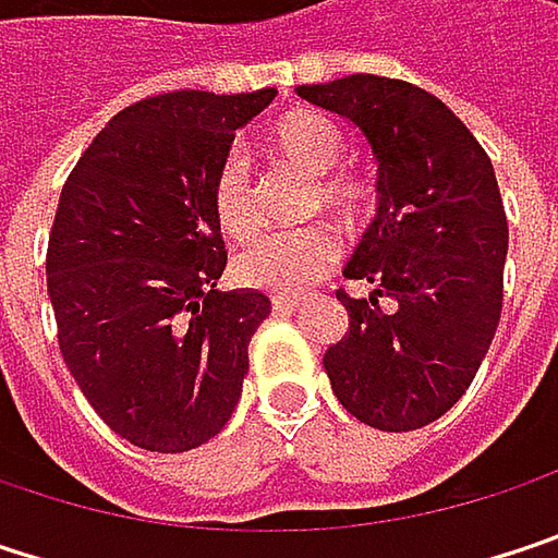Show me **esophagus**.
<instances>
[{
    "label": "esophagus",
    "mask_w": 558,
    "mask_h": 558,
    "mask_svg": "<svg viewBox=\"0 0 558 558\" xmlns=\"http://www.w3.org/2000/svg\"><path fill=\"white\" fill-rule=\"evenodd\" d=\"M300 303H303V296H283V293L271 296V306H275V313H293Z\"/></svg>",
    "instance_id": "34e87169"
}]
</instances>
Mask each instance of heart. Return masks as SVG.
<instances>
[{
  "label": "heart",
  "instance_id": "1",
  "mask_svg": "<svg viewBox=\"0 0 558 558\" xmlns=\"http://www.w3.org/2000/svg\"><path fill=\"white\" fill-rule=\"evenodd\" d=\"M268 155L313 180L310 209L336 216L342 226H359L375 209V180L359 170H336L345 161L342 129L310 109L280 116L265 142ZM209 213L226 239L248 242L262 219L255 206L252 173L239 155L219 161L209 180ZM339 255V242L326 226L271 232L235 255V278L271 293H296L323 278Z\"/></svg>",
  "mask_w": 558,
  "mask_h": 558
}]
</instances>
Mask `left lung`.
Listing matches in <instances>:
<instances>
[{
    "label": "left lung",
    "instance_id": "left-lung-1",
    "mask_svg": "<svg viewBox=\"0 0 558 558\" xmlns=\"http://www.w3.org/2000/svg\"><path fill=\"white\" fill-rule=\"evenodd\" d=\"M296 93L365 132L381 193L345 265L372 293L336 290L349 329L323 368L355 420L420 429L469 390L501 319L507 216L492 158L442 99L407 80L352 73Z\"/></svg>",
    "mask_w": 558,
    "mask_h": 558
}]
</instances>
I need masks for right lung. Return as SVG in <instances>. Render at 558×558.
I'll return each instance as SVG.
<instances>
[{"label":"right lung","instance_id":"add662e5","mask_svg":"<svg viewBox=\"0 0 558 558\" xmlns=\"http://www.w3.org/2000/svg\"><path fill=\"white\" fill-rule=\"evenodd\" d=\"M275 86L158 93L122 109L70 170L48 239L63 365L99 420L148 452H186L232 416L258 290H216L226 242L209 180Z\"/></svg>","mask_w":558,"mask_h":558}]
</instances>
